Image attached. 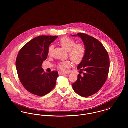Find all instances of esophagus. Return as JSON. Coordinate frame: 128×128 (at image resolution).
I'll list each match as a JSON object with an SVG mask.
<instances>
[{
	"label": "esophagus",
	"instance_id": "obj_1",
	"mask_svg": "<svg viewBox=\"0 0 128 128\" xmlns=\"http://www.w3.org/2000/svg\"><path fill=\"white\" fill-rule=\"evenodd\" d=\"M59 74L60 75H66V73H63V72H59Z\"/></svg>",
	"mask_w": 128,
	"mask_h": 128
}]
</instances>
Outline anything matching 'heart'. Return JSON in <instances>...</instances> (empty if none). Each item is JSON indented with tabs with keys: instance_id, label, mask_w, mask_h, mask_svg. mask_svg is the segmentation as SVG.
<instances>
[{
	"instance_id": "1",
	"label": "heart",
	"mask_w": 128,
	"mask_h": 128,
	"mask_svg": "<svg viewBox=\"0 0 128 128\" xmlns=\"http://www.w3.org/2000/svg\"><path fill=\"white\" fill-rule=\"evenodd\" d=\"M60 44L62 47L67 51H69V56L72 60L74 63L80 62L85 56L86 53L85 47L81 44H76V42L73 39L68 37H62ZM54 46L51 45L48 50V54L51 55L52 53ZM72 63L70 61H65L58 64V68L64 72L66 68L70 66Z\"/></svg>"
}]
</instances>
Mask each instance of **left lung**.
Segmentation results:
<instances>
[{
	"instance_id": "obj_1",
	"label": "left lung",
	"mask_w": 128,
	"mask_h": 128,
	"mask_svg": "<svg viewBox=\"0 0 128 128\" xmlns=\"http://www.w3.org/2000/svg\"><path fill=\"white\" fill-rule=\"evenodd\" d=\"M72 36L80 37L86 48L85 56L77 67L84 72L82 76L78 75L76 82L72 84L73 90L81 96H90L98 91L107 80L109 56L103 45L94 37L83 33Z\"/></svg>"
}]
</instances>
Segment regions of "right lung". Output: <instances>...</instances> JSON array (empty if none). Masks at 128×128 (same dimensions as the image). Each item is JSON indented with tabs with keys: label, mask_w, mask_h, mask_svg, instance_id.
Returning a JSON list of instances; mask_svg holds the SVG:
<instances>
[{
	"label": "right lung",
	"mask_w": 128,
	"mask_h": 128,
	"mask_svg": "<svg viewBox=\"0 0 128 128\" xmlns=\"http://www.w3.org/2000/svg\"><path fill=\"white\" fill-rule=\"evenodd\" d=\"M57 38L37 37L24 45L18 52L16 66L19 79L25 89L34 94L42 96L55 88L58 72L45 73L41 66L47 58L50 45Z\"/></svg>",
	"instance_id": "1"
}]
</instances>
